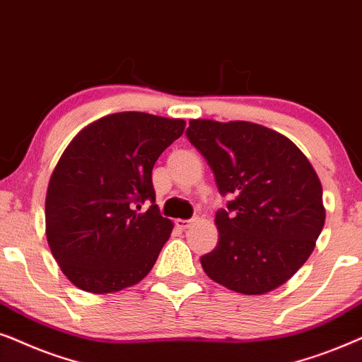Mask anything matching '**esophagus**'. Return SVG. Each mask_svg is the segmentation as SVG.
<instances>
[{"label": "esophagus", "instance_id": "1", "mask_svg": "<svg viewBox=\"0 0 362 362\" xmlns=\"http://www.w3.org/2000/svg\"><path fill=\"white\" fill-rule=\"evenodd\" d=\"M194 221H195V220H177L175 223H177L178 228H182V230H187V228H190L192 225H194Z\"/></svg>", "mask_w": 362, "mask_h": 362}]
</instances>
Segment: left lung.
Returning a JSON list of instances; mask_svg holds the SVG:
<instances>
[{
  "mask_svg": "<svg viewBox=\"0 0 362 362\" xmlns=\"http://www.w3.org/2000/svg\"><path fill=\"white\" fill-rule=\"evenodd\" d=\"M187 137L235 197L215 215L218 243L200 258L218 285L267 295L300 269L326 220L320 177L296 144L264 125L192 119Z\"/></svg>",
  "mask_w": 362,
  "mask_h": 362,
  "instance_id": "obj_1",
  "label": "left lung"
}]
</instances>
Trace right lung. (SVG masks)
Wrapping results in <instances>:
<instances>
[{
  "label": "right lung",
  "instance_id": "1",
  "mask_svg": "<svg viewBox=\"0 0 362 362\" xmlns=\"http://www.w3.org/2000/svg\"><path fill=\"white\" fill-rule=\"evenodd\" d=\"M184 129V119L129 110L94 120L69 142L45 214L47 245L72 285L107 295L147 276L173 228L158 214L152 168ZM146 199L153 205L141 214Z\"/></svg>",
  "mask_w": 362,
  "mask_h": 362
}]
</instances>
